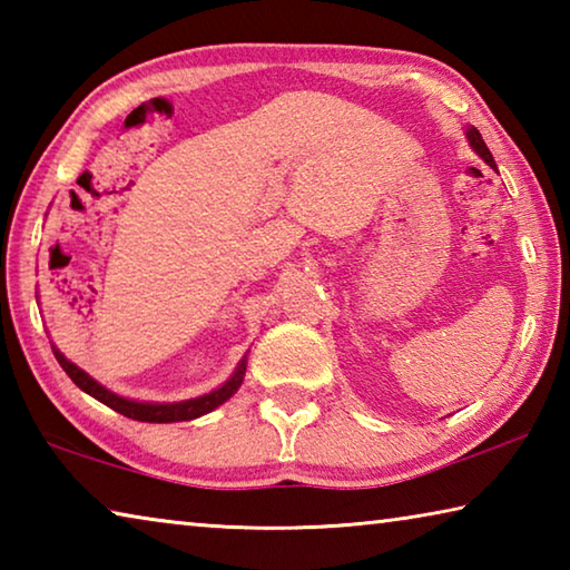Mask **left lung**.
Masks as SVG:
<instances>
[{"mask_svg": "<svg viewBox=\"0 0 570 570\" xmlns=\"http://www.w3.org/2000/svg\"><path fill=\"white\" fill-rule=\"evenodd\" d=\"M468 140H470V146L475 148V153L478 156L488 163V166H493L495 168V160H493V156H490V150H488V146H485V140H482V135L478 132V128H468Z\"/></svg>", "mask_w": 570, "mask_h": 570, "instance_id": "8db88e82", "label": "left lung"}]
</instances>
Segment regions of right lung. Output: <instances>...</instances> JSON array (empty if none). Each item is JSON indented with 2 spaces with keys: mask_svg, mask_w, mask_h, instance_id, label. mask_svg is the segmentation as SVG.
I'll use <instances>...</instances> for the list:
<instances>
[{
  "mask_svg": "<svg viewBox=\"0 0 570 570\" xmlns=\"http://www.w3.org/2000/svg\"><path fill=\"white\" fill-rule=\"evenodd\" d=\"M55 352V360L60 362L62 370L67 372V377H70L77 387L82 392H88L90 397H95L102 404H108L110 410L125 414V417L130 420H138V422H183V420H196L200 414H206L210 410H216L218 404H224L230 394H234L240 382H244V372H246V360L238 364V370L234 372V377H230L226 384H220L218 390H214L210 394H204V397H196V400H186V402H173V404H150V402H132V400H125L118 397V394L105 390L102 384L95 382L90 374H85L80 366H75L72 362L65 360V354H60L52 346Z\"/></svg>",
  "mask_w": 570,
  "mask_h": 570,
  "instance_id": "add662e5",
  "label": "right lung"
}]
</instances>
